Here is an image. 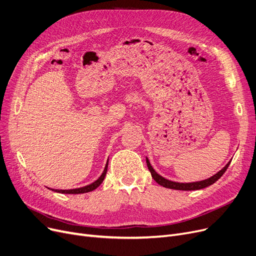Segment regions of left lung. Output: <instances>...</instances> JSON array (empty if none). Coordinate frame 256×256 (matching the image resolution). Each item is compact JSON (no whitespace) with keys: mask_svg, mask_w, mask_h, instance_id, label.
Here are the masks:
<instances>
[{"mask_svg":"<svg viewBox=\"0 0 256 256\" xmlns=\"http://www.w3.org/2000/svg\"><path fill=\"white\" fill-rule=\"evenodd\" d=\"M146 162H147V166L149 171L153 177V179L157 182L158 184L166 188H171V190H201L204 188H208L212 184H214L216 181H218L222 177V175L225 173V171L227 170V168L229 166L231 160L222 168L218 171L216 174L212 175V177L204 179V180H200V181H194V182H176V181H172L168 180L164 177H162V175L158 174L155 170L153 168V166L150 164V160H148V157H146Z\"/></svg>","mask_w":256,"mask_h":256,"instance_id":"1","label":"left lung"}]
</instances>
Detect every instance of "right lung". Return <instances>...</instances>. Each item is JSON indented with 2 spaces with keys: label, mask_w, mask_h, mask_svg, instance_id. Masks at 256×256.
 <instances>
[{
  "label": "right lung",
  "mask_w": 256,
  "mask_h": 256,
  "mask_svg": "<svg viewBox=\"0 0 256 256\" xmlns=\"http://www.w3.org/2000/svg\"><path fill=\"white\" fill-rule=\"evenodd\" d=\"M107 168H108V160H107V162L105 164V168H104V171L103 173L101 174V176L96 179V181H94L92 184H88V186H82V188H72V190H55V188H48V190H52L53 192H60V194H84V192H92L94 190H96V188H98L105 178L106 176V173H107Z\"/></svg>",
  "instance_id": "right-lung-1"
}]
</instances>
